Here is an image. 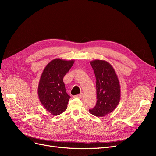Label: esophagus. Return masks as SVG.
Here are the masks:
<instances>
[{"label":"esophagus","instance_id":"obj_1","mask_svg":"<svg viewBox=\"0 0 156 156\" xmlns=\"http://www.w3.org/2000/svg\"><path fill=\"white\" fill-rule=\"evenodd\" d=\"M83 94H78V95H75V97H76V98H79V99H81V98L83 97Z\"/></svg>","mask_w":156,"mask_h":156}]
</instances>
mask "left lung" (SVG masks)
<instances>
[{
  "mask_svg": "<svg viewBox=\"0 0 156 156\" xmlns=\"http://www.w3.org/2000/svg\"><path fill=\"white\" fill-rule=\"evenodd\" d=\"M96 78L97 103L90 112L102 117L112 112L118 105L121 90L116 73L111 64L104 60L90 61Z\"/></svg>",
  "mask_w": 156,
  "mask_h": 156,
  "instance_id": "1",
  "label": "left lung"
}]
</instances>
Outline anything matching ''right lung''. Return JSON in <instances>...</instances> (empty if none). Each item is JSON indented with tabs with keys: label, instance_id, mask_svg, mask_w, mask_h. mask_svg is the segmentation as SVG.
<instances>
[{
	"label": "right lung",
	"instance_id": "add662e5",
	"mask_svg": "<svg viewBox=\"0 0 156 156\" xmlns=\"http://www.w3.org/2000/svg\"><path fill=\"white\" fill-rule=\"evenodd\" d=\"M75 61L54 59L48 63L41 75L38 95L45 109L52 115H59L68 108L70 96L66 91L63 78Z\"/></svg>",
	"mask_w": 156,
	"mask_h": 156
}]
</instances>
